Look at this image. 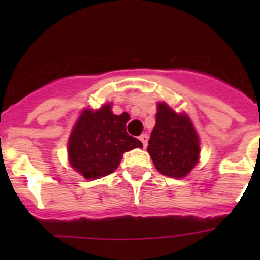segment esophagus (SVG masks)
<instances>
[{"label":"esophagus","mask_w":260,"mask_h":260,"mask_svg":"<svg viewBox=\"0 0 260 260\" xmlns=\"http://www.w3.org/2000/svg\"><path fill=\"white\" fill-rule=\"evenodd\" d=\"M140 141L141 142H142V145H143V147H147V141H148V136L146 135V133H143V135H141L140 136Z\"/></svg>","instance_id":"obj_1"}]
</instances>
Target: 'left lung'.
<instances>
[{
  "mask_svg": "<svg viewBox=\"0 0 260 260\" xmlns=\"http://www.w3.org/2000/svg\"><path fill=\"white\" fill-rule=\"evenodd\" d=\"M157 171L174 179L190 174L200 154L198 133L185 113H176L166 103L157 104L156 125L147 147Z\"/></svg>",
  "mask_w": 260,
  "mask_h": 260,
  "instance_id": "obj_1",
  "label": "left lung"
}]
</instances>
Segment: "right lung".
<instances>
[{
    "mask_svg": "<svg viewBox=\"0 0 260 260\" xmlns=\"http://www.w3.org/2000/svg\"><path fill=\"white\" fill-rule=\"evenodd\" d=\"M129 114L115 115L109 103L98 111L84 109L74 124L68 156L73 169L84 179H99L119 166L124 152L142 148V143L127 132Z\"/></svg>",
    "mask_w": 260,
    "mask_h": 260,
    "instance_id": "add662e5",
    "label": "right lung"
}]
</instances>
